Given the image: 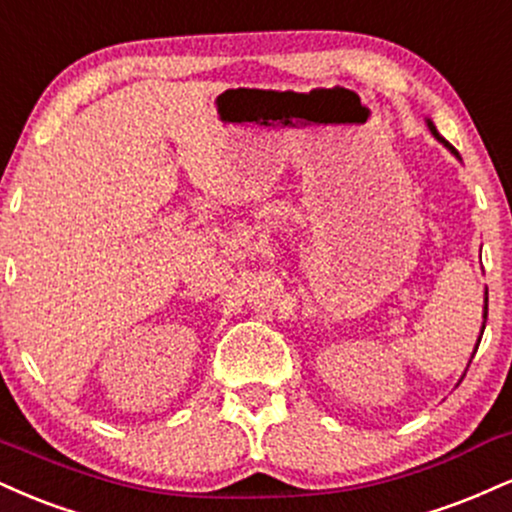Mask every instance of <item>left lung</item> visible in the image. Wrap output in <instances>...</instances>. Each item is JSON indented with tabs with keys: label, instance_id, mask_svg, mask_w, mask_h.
Wrapping results in <instances>:
<instances>
[{
	"label": "left lung",
	"instance_id": "obj_1",
	"mask_svg": "<svg viewBox=\"0 0 512 512\" xmlns=\"http://www.w3.org/2000/svg\"><path fill=\"white\" fill-rule=\"evenodd\" d=\"M427 126H429V131H432V133H434V138H436V140H439V143H443V145H446V147H448V150H451V152H453V155L460 159V155H458V152H455V147H453L451 143H448V140H443V138H441V135H439V131H436V126H434V123H432V121H429V119H427ZM484 303H486V305H484V319H486V310H489V293H486V300H484ZM482 334H484V329H482ZM479 341H482V336H479Z\"/></svg>",
	"mask_w": 512,
	"mask_h": 512
}]
</instances>
